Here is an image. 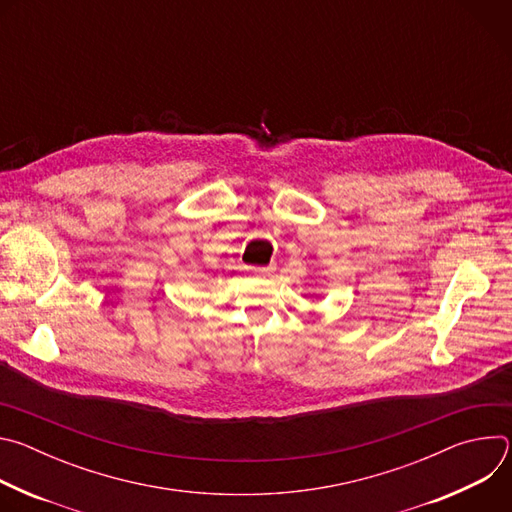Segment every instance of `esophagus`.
<instances>
[{
    "label": "esophagus",
    "mask_w": 512,
    "mask_h": 512,
    "mask_svg": "<svg viewBox=\"0 0 512 512\" xmlns=\"http://www.w3.org/2000/svg\"><path fill=\"white\" fill-rule=\"evenodd\" d=\"M247 271L253 273V275H269V273L275 271V267H273V265H265V267H247Z\"/></svg>",
    "instance_id": "obj_1"
}]
</instances>
